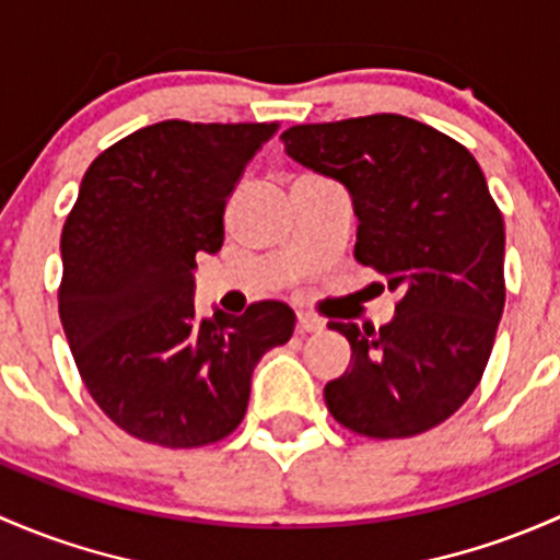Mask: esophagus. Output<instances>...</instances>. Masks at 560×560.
Instances as JSON below:
<instances>
[{"mask_svg":"<svg viewBox=\"0 0 560 560\" xmlns=\"http://www.w3.org/2000/svg\"><path fill=\"white\" fill-rule=\"evenodd\" d=\"M296 331L302 334V337H304V334H318V331H323V320L313 318V315H307V313H299Z\"/></svg>","mask_w":560,"mask_h":560,"instance_id":"esophagus-1","label":"esophagus"}]
</instances>
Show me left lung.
I'll return each mask as SVG.
<instances>
[{"instance_id":"8db88e82","label":"left lung","mask_w":560,"mask_h":560,"mask_svg":"<svg viewBox=\"0 0 560 560\" xmlns=\"http://www.w3.org/2000/svg\"><path fill=\"white\" fill-rule=\"evenodd\" d=\"M280 140L293 161L348 188L355 261L401 291L385 326L328 323L353 350L323 388L328 412L372 440L434 429L480 383L504 310V218L480 164L394 113L291 126Z\"/></svg>"}]
</instances>
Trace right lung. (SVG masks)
Returning <instances> with one entry per match:
<instances>
[{"instance_id":"obj_1","label":"right lung","mask_w":560,"mask_h":560,"mask_svg":"<svg viewBox=\"0 0 560 560\" xmlns=\"http://www.w3.org/2000/svg\"><path fill=\"white\" fill-rule=\"evenodd\" d=\"M278 124L161 120L100 153L61 232L59 315L102 412L161 447H201L242 423L250 377L296 315L258 302L194 307L196 253L223 245V210Z\"/></svg>"}]
</instances>
